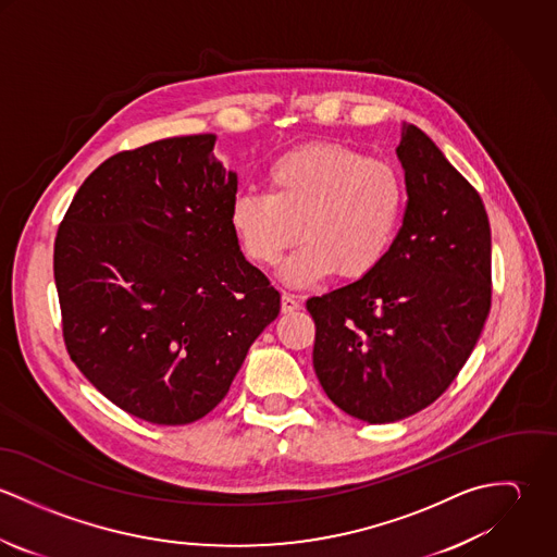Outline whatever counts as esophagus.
Instances as JSON below:
<instances>
[{"label":"esophagus","mask_w":557,"mask_h":557,"mask_svg":"<svg viewBox=\"0 0 557 557\" xmlns=\"http://www.w3.org/2000/svg\"><path fill=\"white\" fill-rule=\"evenodd\" d=\"M298 309H300V300H298L296 296L283 292V296H281V311H283V313H294V311H298Z\"/></svg>","instance_id":"1"}]
</instances>
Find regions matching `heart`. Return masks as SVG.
<instances>
[{"mask_svg": "<svg viewBox=\"0 0 557 557\" xmlns=\"http://www.w3.org/2000/svg\"><path fill=\"white\" fill-rule=\"evenodd\" d=\"M265 195L242 193L232 203V230L257 268H283L285 283L309 287L332 276L362 278L388 255L403 212L397 169L341 144H309L274 160Z\"/></svg>", "mask_w": 557, "mask_h": 557, "instance_id": "b5f03b06", "label": "heart"}]
</instances>
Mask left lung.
I'll return each mask as SVG.
<instances>
[{"label": "left lung", "mask_w": 557, "mask_h": 557, "mask_svg": "<svg viewBox=\"0 0 557 557\" xmlns=\"http://www.w3.org/2000/svg\"><path fill=\"white\" fill-rule=\"evenodd\" d=\"M397 154L407 206L388 255L360 281L307 300L319 384L369 424L442 397L491 309V230L476 188L413 124Z\"/></svg>", "instance_id": "obj_1"}]
</instances>
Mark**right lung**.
Returning <instances> with one entry per match:
<instances>
[{
  "label": "right lung",
  "mask_w": 557,
  "mask_h": 557,
  "mask_svg": "<svg viewBox=\"0 0 557 557\" xmlns=\"http://www.w3.org/2000/svg\"><path fill=\"white\" fill-rule=\"evenodd\" d=\"M214 135L160 139L81 184L53 248L66 349L89 384L152 424L227 395L281 296L239 252L238 175Z\"/></svg>",
  "instance_id": "1"
}]
</instances>
